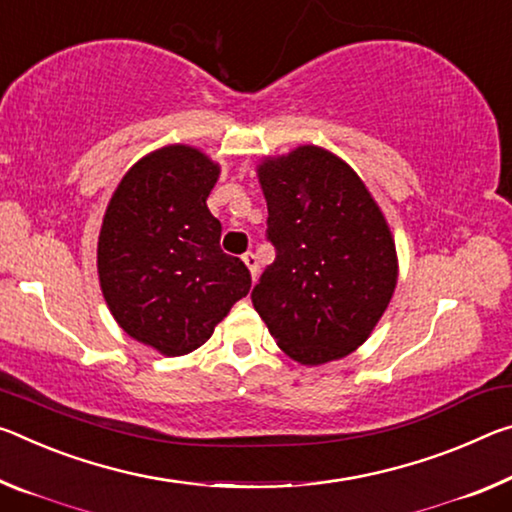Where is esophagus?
<instances>
[{"mask_svg": "<svg viewBox=\"0 0 512 512\" xmlns=\"http://www.w3.org/2000/svg\"><path fill=\"white\" fill-rule=\"evenodd\" d=\"M241 259H243V264L248 266V271H250V278H253V282H255L257 273H259V264H257V257H255V253H246V255H243Z\"/></svg>", "mask_w": 512, "mask_h": 512, "instance_id": "obj_1", "label": "esophagus"}]
</instances>
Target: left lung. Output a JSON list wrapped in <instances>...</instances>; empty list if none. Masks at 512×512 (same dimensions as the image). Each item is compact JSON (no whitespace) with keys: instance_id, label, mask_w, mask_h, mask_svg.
Returning a JSON list of instances; mask_svg holds the SVG:
<instances>
[{"instance_id":"8db88e82","label":"left lung","mask_w":512,"mask_h":512,"mask_svg":"<svg viewBox=\"0 0 512 512\" xmlns=\"http://www.w3.org/2000/svg\"><path fill=\"white\" fill-rule=\"evenodd\" d=\"M275 262L253 305L289 358L326 364L367 342L392 300L399 264L383 212L335 154L300 145L257 166Z\"/></svg>"}]
</instances>
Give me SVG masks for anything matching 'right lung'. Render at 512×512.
<instances>
[{"mask_svg":"<svg viewBox=\"0 0 512 512\" xmlns=\"http://www.w3.org/2000/svg\"><path fill=\"white\" fill-rule=\"evenodd\" d=\"M221 168L166 145L127 170L104 214L97 273L113 319L154 351L186 355L250 291V271L221 250L207 198Z\"/></svg>","mask_w":512,"mask_h":512,"instance_id":"right-lung-1","label":"right lung"}]
</instances>
